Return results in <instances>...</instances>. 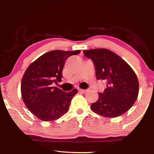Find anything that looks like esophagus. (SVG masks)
I'll use <instances>...</instances> for the list:
<instances>
[{
    "mask_svg": "<svg viewBox=\"0 0 154 154\" xmlns=\"http://www.w3.org/2000/svg\"><path fill=\"white\" fill-rule=\"evenodd\" d=\"M78 91L80 92V93H85L88 91H87V90H83V89H81V88H78Z\"/></svg>",
    "mask_w": 154,
    "mask_h": 154,
    "instance_id": "34e87169",
    "label": "esophagus"
}]
</instances>
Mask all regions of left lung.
<instances>
[{
    "label": "left lung",
    "instance_id": "obj_1",
    "mask_svg": "<svg viewBox=\"0 0 154 154\" xmlns=\"http://www.w3.org/2000/svg\"><path fill=\"white\" fill-rule=\"evenodd\" d=\"M93 60L98 79L106 82L103 93L91 104L92 111L106 117H117L131 108L137 100L139 83L130 65L112 51L106 48L83 51Z\"/></svg>",
    "mask_w": 154,
    "mask_h": 154
}]
</instances>
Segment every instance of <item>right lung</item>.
<instances>
[{"label":"right lung","instance_id":"add662e5","mask_svg":"<svg viewBox=\"0 0 154 154\" xmlns=\"http://www.w3.org/2000/svg\"><path fill=\"white\" fill-rule=\"evenodd\" d=\"M80 51H51L44 54L28 66L21 82L24 103L35 116L42 121L59 119L68 111L77 90L63 92L53 83L60 82L66 59Z\"/></svg>","mask_w":154,"mask_h":154}]
</instances>
